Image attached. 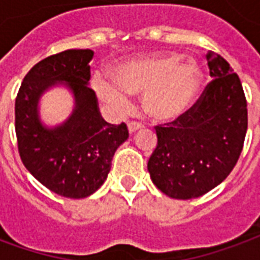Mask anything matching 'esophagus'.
I'll return each mask as SVG.
<instances>
[{
  "label": "esophagus",
  "instance_id": "34e87169",
  "mask_svg": "<svg viewBox=\"0 0 260 260\" xmlns=\"http://www.w3.org/2000/svg\"><path fill=\"white\" fill-rule=\"evenodd\" d=\"M144 124H141V123L138 122H128L127 123V128L128 132H130V134H133V133H136L137 130H140V128H143Z\"/></svg>",
  "mask_w": 260,
  "mask_h": 260
}]
</instances>
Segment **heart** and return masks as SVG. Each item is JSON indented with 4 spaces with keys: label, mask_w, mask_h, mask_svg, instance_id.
Listing matches in <instances>:
<instances>
[{
    "label": "heart",
    "mask_w": 260,
    "mask_h": 260,
    "mask_svg": "<svg viewBox=\"0 0 260 260\" xmlns=\"http://www.w3.org/2000/svg\"><path fill=\"white\" fill-rule=\"evenodd\" d=\"M204 73L192 59L177 52H153L123 62L113 70V81L95 75L92 87L101 100L119 111L128 95H143L145 113L155 120H174L188 111L200 92Z\"/></svg>",
    "instance_id": "b5f03b06"
}]
</instances>
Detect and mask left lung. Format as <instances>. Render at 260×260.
Returning a JSON list of instances; mask_svg holds the SVG:
<instances>
[{
	"mask_svg": "<svg viewBox=\"0 0 260 260\" xmlns=\"http://www.w3.org/2000/svg\"><path fill=\"white\" fill-rule=\"evenodd\" d=\"M212 81L183 116L155 126L158 144L148 160L153 184L176 200L209 192L234 169L248 127L240 77L223 56L206 55Z\"/></svg>",
	"mask_w": 260,
	"mask_h": 260,
	"instance_id": "left-lung-1",
	"label": "left lung"
}]
</instances>
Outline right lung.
Masks as SVG:
<instances>
[{"label":"right lung","instance_id":"1","mask_svg":"<svg viewBox=\"0 0 260 260\" xmlns=\"http://www.w3.org/2000/svg\"><path fill=\"white\" fill-rule=\"evenodd\" d=\"M91 50H66L47 56L24 76L15 101L18 151L26 169L48 190L65 198H86L107 180L113 155L128 137L127 126L100 115L90 80ZM55 82H68L74 113L62 126L44 128L37 104Z\"/></svg>","mask_w":260,"mask_h":260}]
</instances>
